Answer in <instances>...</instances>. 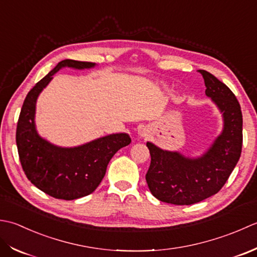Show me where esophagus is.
<instances>
[{
	"instance_id": "obj_1",
	"label": "esophagus",
	"mask_w": 257,
	"mask_h": 257,
	"mask_svg": "<svg viewBox=\"0 0 257 257\" xmlns=\"http://www.w3.org/2000/svg\"><path fill=\"white\" fill-rule=\"evenodd\" d=\"M140 136H141V138H148V136H149V132H148V130L143 128L142 131H141V132H140Z\"/></svg>"
}]
</instances>
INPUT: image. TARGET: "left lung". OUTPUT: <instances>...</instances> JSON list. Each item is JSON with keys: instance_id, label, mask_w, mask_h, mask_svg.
Instances as JSON below:
<instances>
[{"instance_id": "1", "label": "left lung", "mask_w": 257, "mask_h": 257, "mask_svg": "<svg viewBox=\"0 0 257 257\" xmlns=\"http://www.w3.org/2000/svg\"><path fill=\"white\" fill-rule=\"evenodd\" d=\"M200 73L205 82L206 96L222 113L221 134L197 158L146 143L151 154L145 176L150 191L158 200L174 205H191L216 194L236 166L242 152L243 117L236 96L211 73L204 70Z\"/></svg>"}]
</instances>
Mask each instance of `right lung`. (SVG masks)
<instances>
[{
	"label": "right lung",
	"mask_w": 257,
	"mask_h": 257,
	"mask_svg": "<svg viewBox=\"0 0 257 257\" xmlns=\"http://www.w3.org/2000/svg\"><path fill=\"white\" fill-rule=\"evenodd\" d=\"M95 65L91 62L61 61L28 93L20 113L17 145L25 175L39 190L60 200H75L95 191L113 155L131 143L128 134L115 133L74 148H61L36 131V101L55 73L63 67L84 70Z\"/></svg>",
	"instance_id": "1"
}]
</instances>
